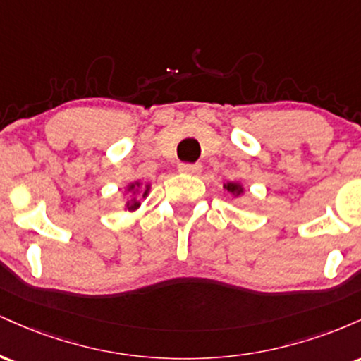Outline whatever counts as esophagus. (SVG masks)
Returning a JSON list of instances; mask_svg holds the SVG:
<instances>
[{
    "label": "esophagus",
    "mask_w": 361,
    "mask_h": 361,
    "mask_svg": "<svg viewBox=\"0 0 361 361\" xmlns=\"http://www.w3.org/2000/svg\"><path fill=\"white\" fill-rule=\"evenodd\" d=\"M180 171L181 173H188V175H200V173H202V164L183 163V164H180Z\"/></svg>",
    "instance_id": "esophagus-1"
}]
</instances>
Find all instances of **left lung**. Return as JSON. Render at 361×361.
<instances>
[{
    "label": "left lung",
    "instance_id": "obj_1",
    "mask_svg": "<svg viewBox=\"0 0 361 361\" xmlns=\"http://www.w3.org/2000/svg\"><path fill=\"white\" fill-rule=\"evenodd\" d=\"M226 188H227V192H231V193H238V195L241 193V186L235 185V183H227Z\"/></svg>",
    "mask_w": 361,
    "mask_h": 361
}]
</instances>
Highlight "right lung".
I'll return each mask as SVG.
<instances>
[{"mask_svg":"<svg viewBox=\"0 0 361 361\" xmlns=\"http://www.w3.org/2000/svg\"><path fill=\"white\" fill-rule=\"evenodd\" d=\"M135 186H139V183L128 185V190H134ZM146 195H147V190H146V192H142V197H146ZM137 207H139V202L137 200H135V202H127V209L128 210H135V209H137Z\"/></svg>","mask_w":361,"mask_h":361,"instance_id":"1","label":"right lung"}]
</instances>
